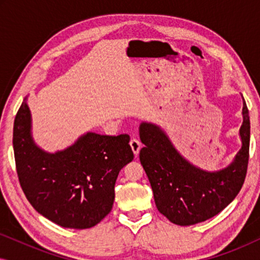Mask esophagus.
Listing matches in <instances>:
<instances>
[{"label": "esophagus", "instance_id": "esophagus-1", "mask_svg": "<svg viewBox=\"0 0 260 260\" xmlns=\"http://www.w3.org/2000/svg\"><path fill=\"white\" fill-rule=\"evenodd\" d=\"M130 147H131V149H133L135 156H137L138 154H140V150L142 148V144L140 141L136 140V138H133V140L130 141Z\"/></svg>", "mask_w": 260, "mask_h": 260}]
</instances>
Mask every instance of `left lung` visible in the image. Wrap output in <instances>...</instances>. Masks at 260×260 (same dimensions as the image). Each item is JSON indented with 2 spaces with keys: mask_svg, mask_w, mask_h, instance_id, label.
<instances>
[{
  "mask_svg": "<svg viewBox=\"0 0 260 260\" xmlns=\"http://www.w3.org/2000/svg\"><path fill=\"white\" fill-rule=\"evenodd\" d=\"M244 99V98H243ZM241 148L226 168L207 172L187 161L156 124L142 122L140 159L151 184L156 207L169 221L189 226L219 214L245 181L250 150V116L243 103Z\"/></svg>",
  "mask_w": 260,
  "mask_h": 260,
  "instance_id": "left-lung-1",
  "label": "left lung"
}]
</instances>
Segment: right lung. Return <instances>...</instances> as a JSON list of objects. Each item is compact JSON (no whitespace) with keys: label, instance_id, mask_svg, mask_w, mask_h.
Instances as JSON below:
<instances>
[{"label":"right lung","instance_id":"right-lung-1","mask_svg":"<svg viewBox=\"0 0 260 260\" xmlns=\"http://www.w3.org/2000/svg\"><path fill=\"white\" fill-rule=\"evenodd\" d=\"M129 135L86 133L69 148L47 152L31 136V115L23 99L14 120L16 172L35 211L66 229H90L111 212L120 169L134 159Z\"/></svg>","mask_w":260,"mask_h":260}]
</instances>
